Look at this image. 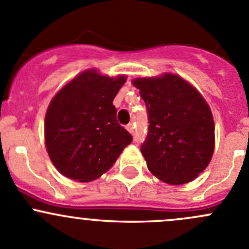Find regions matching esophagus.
<instances>
[{
    "mask_svg": "<svg viewBox=\"0 0 249 249\" xmlns=\"http://www.w3.org/2000/svg\"><path fill=\"white\" fill-rule=\"evenodd\" d=\"M126 130H127V131H129L130 134H131V135H134V134H135L134 125H132V124H129V125H127V126H126Z\"/></svg>",
    "mask_w": 249,
    "mask_h": 249,
    "instance_id": "1",
    "label": "esophagus"
}]
</instances>
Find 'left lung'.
<instances>
[{"label":"left lung","instance_id":"8db88e82","mask_svg":"<svg viewBox=\"0 0 249 249\" xmlns=\"http://www.w3.org/2000/svg\"><path fill=\"white\" fill-rule=\"evenodd\" d=\"M149 117V131L141 147L147 167L164 183L194 180L214 152L212 110L199 90L178 74L135 78Z\"/></svg>","mask_w":249,"mask_h":249}]
</instances>
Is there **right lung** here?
I'll return each instance as SVG.
<instances>
[{
    "label": "right lung",
    "mask_w": 249,
    "mask_h": 249,
    "mask_svg": "<svg viewBox=\"0 0 249 249\" xmlns=\"http://www.w3.org/2000/svg\"><path fill=\"white\" fill-rule=\"evenodd\" d=\"M125 82L124 74L109 77L89 69L54 95L46 112L44 142L53 165L65 177L96 179L131 143L113 105Z\"/></svg>",
    "instance_id": "add662e5"
}]
</instances>
